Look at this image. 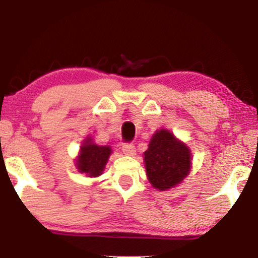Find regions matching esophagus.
<instances>
[{"label": "esophagus", "mask_w": 258, "mask_h": 258, "mask_svg": "<svg viewBox=\"0 0 258 258\" xmlns=\"http://www.w3.org/2000/svg\"><path fill=\"white\" fill-rule=\"evenodd\" d=\"M122 151L123 154L126 155V156H134V155L136 154L135 146H133V144H124V146L122 147Z\"/></svg>", "instance_id": "esophagus-1"}]
</instances>
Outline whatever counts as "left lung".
I'll return each instance as SVG.
<instances>
[{"label": "left lung", "mask_w": 258, "mask_h": 258, "mask_svg": "<svg viewBox=\"0 0 258 258\" xmlns=\"http://www.w3.org/2000/svg\"><path fill=\"white\" fill-rule=\"evenodd\" d=\"M143 160L148 181L160 191L182 183L192 165L189 147L167 129H158L151 136Z\"/></svg>", "instance_id": "1"}]
</instances>
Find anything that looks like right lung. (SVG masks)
<instances>
[{"instance_id": "obj_1", "label": "right lung", "mask_w": 258, "mask_h": 258, "mask_svg": "<svg viewBox=\"0 0 258 258\" xmlns=\"http://www.w3.org/2000/svg\"><path fill=\"white\" fill-rule=\"evenodd\" d=\"M112 153L110 146H98L93 137L87 136L82 141L79 155L75 158V167L80 174L87 177H98L104 171Z\"/></svg>"}]
</instances>
